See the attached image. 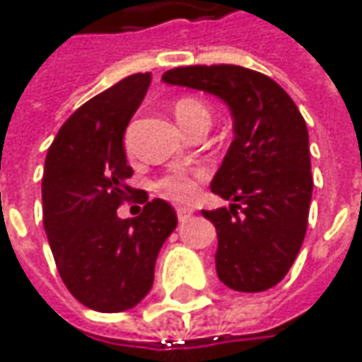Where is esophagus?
Wrapping results in <instances>:
<instances>
[{"mask_svg": "<svg viewBox=\"0 0 362 362\" xmlns=\"http://www.w3.org/2000/svg\"><path fill=\"white\" fill-rule=\"evenodd\" d=\"M176 214H178V221L184 223V221H188V218L194 214V209H190V206H178V209H176Z\"/></svg>", "mask_w": 362, "mask_h": 362, "instance_id": "34e87169", "label": "esophagus"}]
</instances>
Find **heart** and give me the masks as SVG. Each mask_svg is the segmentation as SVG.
Masks as SVG:
<instances>
[{
  "label": "heart",
  "mask_w": 362,
  "mask_h": 362,
  "mask_svg": "<svg viewBox=\"0 0 362 362\" xmlns=\"http://www.w3.org/2000/svg\"><path fill=\"white\" fill-rule=\"evenodd\" d=\"M174 115L178 119L182 127L194 123V121H209L211 123V111L209 107L198 99H180L174 105ZM206 180V170L204 168H190V170H174L172 174L164 176L160 180V190L165 197L174 198V200H192L198 194V184Z\"/></svg>",
  "instance_id": "obj_1"
}]
</instances>
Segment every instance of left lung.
<instances>
[{
	"instance_id": "1",
	"label": "left lung",
	"mask_w": 362,
	"mask_h": 362,
	"mask_svg": "<svg viewBox=\"0 0 362 362\" xmlns=\"http://www.w3.org/2000/svg\"><path fill=\"white\" fill-rule=\"evenodd\" d=\"M162 81L211 93L230 109L235 139L211 182L230 204L202 211L216 228V275L230 290L274 288L306 237L314 188L306 121L274 78L243 66H180Z\"/></svg>"
}]
</instances>
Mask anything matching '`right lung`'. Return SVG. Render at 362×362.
<instances>
[{
  "mask_svg": "<svg viewBox=\"0 0 362 362\" xmlns=\"http://www.w3.org/2000/svg\"><path fill=\"white\" fill-rule=\"evenodd\" d=\"M151 83L132 74L78 107L54 137L42 178L44 228L64 286L83 306L123 312L151 290L156 259L178 225L153 198L135 218H119L127 186L123 135Z\"/></svg>",
  "mask_w": 362,
  "mask_h": 362,
  "instance_id": "add662e5",
  "label": "right lung"
}]
</instances>
